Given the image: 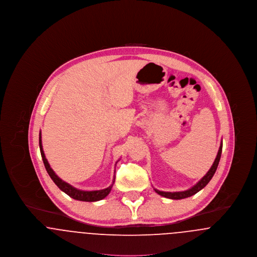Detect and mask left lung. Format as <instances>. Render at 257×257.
I'll return each mask as SVG.
<instances>
[{"label": "left lung", "instance_id": "1", "mask_svg": "<svg viewBox=\"0 0 257 257\" xmlns=\"http://www.w3.org/2000/svg\"><path fill=\"white\" fill-rule=\"evenodd\" d=\"M221 149H222V143H220V148H219V151H218V154H217V157L214 161L211 169L208 171L207 173L197 182V183L193 186L191 189L189 190H186L183 192H162L159 190H155V192L160 195V196H165L167 198H171V199H182V198H186V197H189V196H194L196 195V193H198L200 190H202L208 183L209 181L212 179L213 175L215 174V172L217 171V168H218V165H219V162H220V155H221Z\"/></svg>", "mask_w": 257, "mask_h": 257}]
</instances>
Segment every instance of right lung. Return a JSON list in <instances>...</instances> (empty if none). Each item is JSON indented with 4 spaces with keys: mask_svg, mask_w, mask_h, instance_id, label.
I'll list each match as a JSON object with an SVG mask.
<instances>
[{
    "mask_svg": "<svg viewBox=\"0 0 257 257\" xmlns=\"http://www.w3.org/2000/svg\"><path fill=\"white\" fill-rule=\"evenodd\" d=\"M39 148H40V153H41V157L43 160L45 169L48 172V174L51 177V179L54 181V183L56 184L62 192H64L66 195L72 197L76 200H81V201H88V202H92V201H98L101 200L103 198H105L106 196L110 194L111 187L114 183V178L113 181L110 186L106 189L103 190H96V191H82L79 189H76L73 186H71L70 184L64 182L63 180H61V178L55 173V171H53L50 167L49 163L45 157L43 148H42V142H41V132L39 133Z\"/></svg>",
    "mask_w": 257,
    "mask_h": 257,
    "instance_id": "add662e5",
    "label": "right lung"
}]
</instances>
